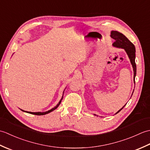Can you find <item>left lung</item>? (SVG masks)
Returning <instances> with one entry per match:
<instances>
[{
	"instance_id": "8db88e82",
	"label": "left lung",
	"mask_w": 150,
	"mask_h": 150,
	"mask_svg": "<svg viewBox=\"0 0 150 150\" xmlns=\"http://www.w3.org/2000/svg\"><path fill=\"white\" fill-rule=\"evenodd\" d=\"M110 37L115 40V41L112 44L113 46L118 47V48L124 49L126 52L127 55H128L130 60V62H131L133 69V74H134V75H133V81H134V83H135V79L137 73V67L135 64V47L134 46V44L132 42H130L128 39V38L125 35H124L122 33L119 32V31H111ZM125 105H124L120 110L118 111L115 114L118 113L120 111L122 110L123 109V108L125 106Z\"/></svg>"
}]
</instances>
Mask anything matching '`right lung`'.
I'll use <instances>...</instances> for the list:
<instances>
[{
  "label": "right lung",
  "instance_id": "obj_1",
  "mask_svg": "<svg viewBox=\"0 0 150 150\" xmlns=\"http://www.w3.org/2000/svg\"><path fill=\"white\" fill-rule=\"evenodd\" d=\"M63 95H64V92H63ZM63 95H62V98H61V99H60V100L59 102V103L57 104V106H56L55 107L53 108L52 109H51V110H48V111H45V112H30V111H29V112H28V111H24V110H22V111H24V112H26V113H31V114H33V115H46V114H47V113H50V112H52V111H53V110H55V109H57V108L59 107V106L60 105V103H61V100H62V98H63Z\"/></svg>",
  "mask_w": 150,
  "mask_h": 150
}]
</instances>
